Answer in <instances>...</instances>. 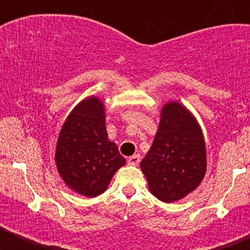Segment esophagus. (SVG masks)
Here are the masks:
<instances>
[{"instance_id":"esophagus-1","label":"esophagus","mask_w":250,"mask_h":250,"mask_svg":"<svg viewBox=\"0 0 250 250\" xmlns=\"http://www.w3.org/2000/svg\"><path fill=\"white\" fill-rule=\"evenodd\" d=\"M140 163V156L139 155H132L127 159V164L131 165V167H136Z\"/></svg>"}]
</instances>
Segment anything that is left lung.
<instances>
[{
  "mask_svg": "<svg viewBox=\"0 0 250 250\" xmlns=\"http://www.w3.org/2000/svg\"><path fill=\"white\" fill-rule=\"evenodd\" d=\"M140 169L150 193L164 203L183 199L202 183L207 171L204 136L193 114L180 103L163 106L155 139Z\"/></svg>",
  "mask_w": 250,
  "mask_h": 250,
  "instance_id": "8db88e82",
  "label": "left lung"
}]
</instances>
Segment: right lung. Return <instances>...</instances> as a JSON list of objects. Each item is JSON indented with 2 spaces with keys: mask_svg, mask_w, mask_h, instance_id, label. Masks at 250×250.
I'll list each match as a JSON object with an SVG mask.
<instances>
[{
  "mask_svg": "<svg viewBox=\"0 0 250 250\" xmlns=\"http://www.w3.org/2000/svg\"><path fill=\"white\" fill-rule=\"evenodd\" d=\"M55 161L63 183L87 198L103 194L125 165L116 144L107 138L100 99L90 96L70 112L57 139Z\"/></svg>",
  "mask_w": 250,
  "mask_h": 250,
  "instance_id": "obj_1",
  "label": "right lung"
}]
</instances>
